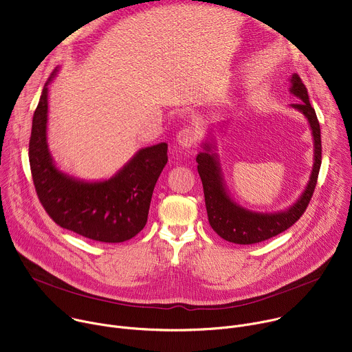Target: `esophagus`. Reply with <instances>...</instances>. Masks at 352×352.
<instances>
[{
	"label": "esophagus",
	"mask_w": 352,
	"mask_h": 352,
	"mask_svg": "<svg viewBox=\"0 0 352 352\" xmlns=\"http://www.w3.org/2000/svg\"><path fill=\"white\" fill-rule=\"evenodd\" d=\"M199 138V132L196 128L186 125L177 133V142L184 147H190Z\"/></svg>",
	"instance_id": "34e87169"
}]
</instances>
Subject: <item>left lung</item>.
Returning a JSON list of instances; mask_svg holds the SVG:
<instances>
[{
  "label": "left lung",
  "instance_id": "8db88e82",
  "mask_svg": "<svg viewBox=\"0 0 352 352\" xmlns=\"http://www.w3.org/2000/svg\"><path fill=\"white\" fill-rule=\"evenodd\" d=\"M291 91L302 100L298 104H292V107L302 113L311 124L315 139V164L307 189L289 210L276 214H261L236 206L234 202H231V199L224 189L217 160L213 153H209L210 147L205 144V152L199 153L196 157L197 173L204 185L209 223L212 228L228 242L250 245L278 235L300 219L314 196L322 164L320 125L315 109L309 103L308 90L296 74H294L291 78Z\"/></svg>",
  "mask_w": 352,
  "mask_h": 352
}]
</instances>
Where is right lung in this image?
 Masks as SVG:
<instances>
[{
    "label": "right lung",
    "instance_id": "add662e5",
    "mask_svg": "<svg viewBox=\"0 0 352 352\" xmlns=\"http://www.w3.org/2000/svg\"><path fill=\"white\" fill-rule=\"evenodd\" d=\"M54 76V74H53ZM33 114L29 163L40 204L54 223L98 242H124L143 230L155 185L167 164V143L144 147L113 178L80 182L60 173L48 153L47 85Z\"/></svg>",
    "mask_w": 352,
    "mask_h": 352
}]
</instances>
